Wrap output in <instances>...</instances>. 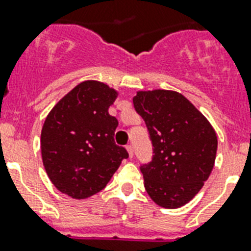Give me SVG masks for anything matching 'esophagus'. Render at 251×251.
Returning <instances> with one entry per match:
<instances>
[{
	"label": "esophagus",
	"instance_id": "34e87169",
	"mask_svg": "<svg viewBox=\"0 0 251 251\" xmlns=\"http://www.w3.org/2000/svg\"><path fill=\"white\" fill-rule=\"evenodd\" d=\"M126 150L129 152L130 157H132V156H134V147H132L131 144H127V146H126Z\"/></svg>",
	"mask_w": 251,
	"mask_h": 251
}]
</instances>
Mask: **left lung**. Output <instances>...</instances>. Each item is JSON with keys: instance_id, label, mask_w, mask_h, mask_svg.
<instances>
[{"instance_id": "left-lung-1", "label": "left lung", "mask_w": 251, "mask_h": 251, "mask_svg": "<svg viewBox=\"0 0 251 251\" xmlns=\"http://www.w3.org/2000/svg\"><path fill=\"white\" fill-rule=\"evenodd\" d=\"M132 103L153 146L152 160L140 165L147 193L165 209L183 206L213 170L217 134L202 113L176 91H139Z\"/></svg>"}]
</instances>
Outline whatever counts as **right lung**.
Returning <instances> with one entry per match:
<instances>
[{
	"label": "right lung",
	"mask_w": 251,
	"mask_h": 251,
	"mask_svg": "<svg viewBox=\"0 0 251 251\" xmlns=\"http://www.w3.org/2000/svg\"><path fill=\"white\" fill-rule=\"evenodd\" d=\"M117 93L105 83L85 81L62 98L41 131V153L52 184L73 199L100 192L122 160L129 157L115 143L119 126L108 113Z\"/></svg>",
	"instance_id": "1"
}]
</instances>
